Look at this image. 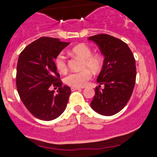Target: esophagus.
Returning <instances> with one entry per match:
<instances>
[{"label": "esophagus", "mask_w": 157, "mask_h": 157, "mask_svg": "<svg viewBox=\"0 0 157 157\" xmlns=\"http://www.w3.org/2000/svg\"><path fill=\"white\" fill-rule=\"evenodd\" d=\"M81 88L79 87H71V91H75V90H80Z\"/></svg>", "instance_id": "34e87169"}]
</instances>
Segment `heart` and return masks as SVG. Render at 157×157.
<instances>
[{"label": "heart", "mask_w": 157, "mask_h": 157, "mask_svg": "<svg viewBox=\"0 0 157 157\" xmlns=\"http://www.w3.org/2000/svg\"><path fill=\"white\" fill-rule=\"evenodd\" d=\"M74 55L83 60L82 68L84 70L80 72L71 73L64 79V82L72 87H83L88 83L91 79L92 74L89 70L97 72L102 67V60L99 55H92V50L88 45L80 44L74 47L71 50ZM56 68L59 72L65 73L67 70V58L63 52L58 54L55 60ZM87 68V69H85ZM89 69H90L88 70Z\"/></svg>", "instance_id": "1"}]
</instances>
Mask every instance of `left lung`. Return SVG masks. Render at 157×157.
<instances>
[{"label":"left lung","mask_w":157,"mask_h":157,"mask_svg":"<svg viewBox=\"0 0 157 157\" xmlns=\"http://www.w3.org/2000/svg\"><path fill=\"white\" fill-rule=\"evenodd\" d=\"M105 56L90 105L96 112L111 116L121 110L131 98L136 80L135 59L125 42L107 34L90 36Z\"/></svg>","instance_id":"1"}]
</instances>
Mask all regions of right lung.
Segmentation results:
<instances>
[{"mask_svg":"<svg viewBox=\"0 0 157 157\" xmlns=\"http://www.w3.org/2000/svg\"><path fill=\"white\" fill-rule=\"evenodd\" d=\"M70 42L41 37L23 49L17 67V88L22 102L33 116L52 121L65 110L71 88L62 86L54 59ZM59 87L56 94L49 87Z\"/></svg>","mask_w":157,"mask_h":157,"instance_id":"1","label":"right lung"}]
</instances>
